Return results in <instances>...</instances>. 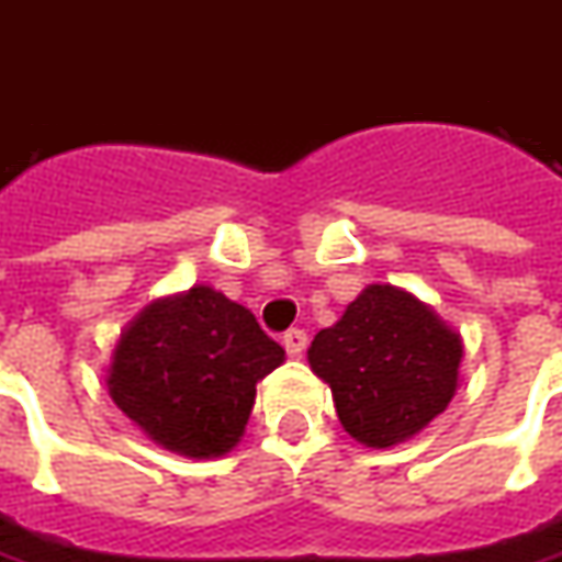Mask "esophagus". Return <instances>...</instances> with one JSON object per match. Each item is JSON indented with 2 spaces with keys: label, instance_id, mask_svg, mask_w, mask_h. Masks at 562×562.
<instances>
[{
  "label": "esophagus",
  "instance_id": "34e87169",
  "mask_svg": "<svg viewBox=\"0 0 562 562\" xmlns=\"http://www.w3.org/2000/svg\"><path fill=\"white\" fill-rule=\"evenodd\" d=\"M282 346H285V352L292 355V358H301L306 349V334L301 328H292L282 334Z\"/></svg>",
  "mask_w": 562,
  "mask_h": 562
}]
</instances>
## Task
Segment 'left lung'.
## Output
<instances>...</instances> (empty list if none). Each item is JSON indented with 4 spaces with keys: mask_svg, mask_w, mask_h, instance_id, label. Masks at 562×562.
<instances>
[{
    "mask_svg": "<svg viewBox=\"0 0 562 562\" xmlns=\"http://www.w3.org/2000/svg\"><path fill=\"white\" fill-rule=\"evenodd\" d=\"M306 358L330 385L346 434L391 448L446 413L463 342L415 294L367 285L337 325L318 330Z\"/></svg>",
    "mask_w": 562,
    "mask_h": 562,
    "instance_id": "obj_1",
    "label": "left lung"
}]
</instances>
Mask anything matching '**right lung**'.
Instances as JSON below:
<instances>
[{"instance_id":"right-lung-1","label":"right lung","mask_w":562,"mask_h":562,"mask_svg":"<svg viewBox=\"0 0 562 562\" xmlns=\"http://www.w3.org/2000/svg\"><path fill=\"white\" fill-rule=\"evenodd\" d=\"M285 361L246 306L195 285L161 297L116 342L108 394L156 446L222 458L246 430L256 382Z\"/></svg>"}]
</instances>
